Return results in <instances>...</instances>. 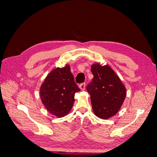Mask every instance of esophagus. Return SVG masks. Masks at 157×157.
Instances as JSON below:
<instances>
[{"instance_id": "esophagus-1", "label": "esophagus", "mask_w": 157, "mask_h": 157, "mask_svg": "<svg viewBox=\"0 0 157 157\" xmlns=\"http://www.w3.org/2000/svg\"><path fill=\"white\" fill-rule=\"evenodd\" d=\"M79 88H80L82 91H84L85 88H86V84H85V83H82L79 85Z\"/></svg>"}]
</instances>
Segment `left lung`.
<instances>
[{
	"instance_id": "left-lung-1",
	"label": "left lung",
	"mask_w": 157,
	"mask_h": 157,
	"mask_svg": "<svg viewBox=\"0 0 157 157\" xmlns=\"http://www.w3.org/2000/svg\"><path fill=\"white\" fill-rule=\"evenodd\" d=\"M92 82L86 86L95 116L108 119L120 109L126 96V89L109 66L99 63L91 66Z\"/></svg>"
}]
</instances>
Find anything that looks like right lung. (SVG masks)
Segmentation results:
<instances>
[{
	"instance_id": "1",
	"label": "right lung",
	"mask_w": 157,
	"mask_h": 157,
	"mask_svg": "<svg viewBox=\"0 0 157 157\" xmlns=\"http://www.w3.org/2000/svg\"><path fill=\"white\" fill-rule=\"evenodd\" d=\"M80 91L75 84L70 66L52 70L40 88V97L48 111L57 117L69 113L75 102V94Z\"/></svg>"
}]
</instances>
